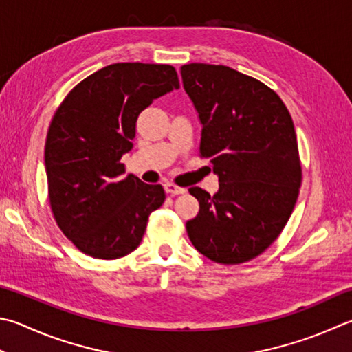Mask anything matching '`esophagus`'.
Returning a JSON list of instances; mask_svg holds the SVG:
<instances>
[{
  "label": "esophagus",
  "mask_w": 352,
  "mask_h": 352,
  "mask_svg": "<svg viewBox=\"0 0 352 352\" xmlns=\"http://www.w3.org/2000/svg\"><path fill=\"white\" fill-rule=\"evenodd\" d=\"M164 188H165V193H168V195H171V196H176V195H184L185 193V188H181V187H177V185H175V184H165L164 185Z\"/></svg>",
  "instance_id": "34e87169"
}]
</instances>
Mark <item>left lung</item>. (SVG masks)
Instances as JSON below:
<instances>
[{
	"label": "left lung",
	"instance_id": "obj_1",
	"mask_svg": "<svg viewBox=\"0 0 352 352\" xmlns=\"http://www.w3.org/2000/svg\"><path fill=\"white\" fill-rule=\"evenodd\" d=\"M181 75L202 125L199 153L219 177L213 196L188 190L199 201L188 237L213 262L251 261L282 233L299 196L293 119L276 91L227 65L191 63Z\"/></svg>",
	"mask_w": 352,
	"mask_h": 352
}]
</instances>
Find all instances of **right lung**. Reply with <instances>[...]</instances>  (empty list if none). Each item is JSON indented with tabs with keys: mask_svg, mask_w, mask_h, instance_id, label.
<instances>
[{
	"mask_svg": "<svg viewBox=\"0 0 352 352\" xmlns=\"http://www.w3.org/2000/svg\"><path fill=\"white\" fill-rule=\"evenodd\" d=\"M177 89L171 65L118 63L85 78L59 105L44 150L49 199L58 227L82 253L109 261L141 243L165 193L124 177L121 157L133 148L141 111Z\"/></svg>",
	"mask_w": 352,
	"mask_h": 352,
	"instance_id": "obj_1",
	"label": "right lung"
}]
</instances>
